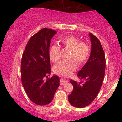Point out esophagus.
Returning <instances> with one entry per match:
<instances>
[{"instance_id": "esophagus-1", "label": "esophagus", "mask_w": 122, "mask_h": 122, "mask_svg": "<svg viewBox=\"0 0 122 122\" xmlns=\"http://www.w3.org/2000/svg\"><path fill=\"white\" fill-rule=\"evenodd\" d=\"M67 81H66V80H63V79H61L60 80V84L61 86H63V85H65V84H67Z\"/></svg>"}]
</instances>
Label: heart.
Listing matches in <instances>:
<instances>
[{
	"mask_svg": "<svg viewBox=\"0 0 122 122\" xmlns=\"http://www.w3.org/2000/svg\"><path fill=\"white\" fill-rule=\"evenodd\" d=\"M60 42L62 46L70 51L68 55V59L62 60L56 64L54 71L60 75L68 76L76 68V63L80 66L86 62L90 55V47L86 41H80V39L73 36L62 38ZM60 52V47L58 45H53L50 47L49 55L53 62L56 63L59 61Z\"/></svg>",
	"mask_w": 122,
	"mask_h": 122,
	"instance_id": "obj_1",
	"label": "heart"
}]
</instances>
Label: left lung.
<instances>
[{"mask_svg": "<svg viewBox=\"0 0 122 122\" xmlns=\"http://www.w3.org/2000/svg\"><path fill=\"white\" fill-rule=\"evenodd\" d=\"M89 36L92 42L89 59L77 74L81 81H70L73 90L68 96V101L72 106L78 108L89 106L95 100L100 90L105 74L106 57L102 45L92 33H89Z\"/></svg>", "mask_w": 122, "mask_h": 122, "instance_id": "1", "label": "left lung"}]
</instances>
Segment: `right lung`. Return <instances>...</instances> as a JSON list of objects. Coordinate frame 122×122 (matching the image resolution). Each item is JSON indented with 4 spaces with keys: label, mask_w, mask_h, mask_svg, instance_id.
<instances>
[{
    "label": "right lung",
    "mask_w": 122,
    "mask_h": 122,
    "mask_svg": "<svg viewBox=\"0 0 122 122\" xmlns=\"http://www.w3.org/2000/svg\"><path fill=\"white\" fill-rule=\"evenodd\" d=\"M56 33L52 29H41L30 38L22 54V86L30 101L39 106L51 103L60 86L59 78L56 75L46 81L43 80L51 74L49 46L51 40Z\"/></svg>",
    "instance_id": "right-lung-1"
}]
</instances>
